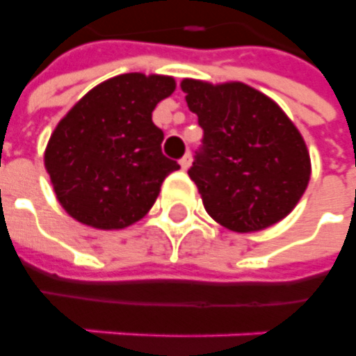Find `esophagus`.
Masks as SVG:
<instances>
[{
    "label": "esophagus",
    "instance_id": "obj_1",
    "mask_svg": "<svg viewBox=\"0 0 356 356\" xmlns=\"http://www.w3.org/2000/svg\"><path fill=\"white\" fill-rule=\"evenodd\" d=\"M180 166H182V170H188L191 166V155L188 153V155H184L182 159H180Z\"/></svg>",
    "mask_w": 356,
    "mask_h": 356
}]
</instances>
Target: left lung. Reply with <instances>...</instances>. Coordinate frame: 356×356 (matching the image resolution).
Listing matches in <instances>:
<instances>
[{
  "instance_id": "left-lung-1",
  "label": "left lung",
  "mask_w": 356,
  "mask_h": 356,
  "mask_svg": "<svg viewBox=\"0 0 356 356\" xmlns=\"http://www.w3.org/2000/svg\"><path fill=\"white\" fill-rule=\"evenodd\" d=\"M180 88L205 132L188 174L209 216L241 234L286 218L311 180V155L291 118L243 82L184 78Z\"/></svg>"
}]
</instances>
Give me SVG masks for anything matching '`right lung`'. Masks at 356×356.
Returning a JSON list of instances; mask_svg holds the SVG:
<instances>
[{
    "label": "right lung",
    "mask_w": 356,
    "mask_h": 356,
    "mask_svg": "<svg viewBox=\"0 0 356 356\" xmlns=\"http://www.w3.org/2000/svg\"><path fill=\"white\" fill-rule=\"evenodd\" d=\"M176 80L128 72L92 88L59 120L44 153L57 201L78 222L122 230L142 220L180 165L163 155L151 120Z\"/></svg>",
    "instance_id": "right-lung-1"
}]
</instances>
